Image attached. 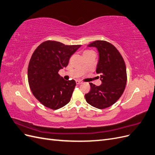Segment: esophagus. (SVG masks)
I'll use <instances>...</instances> for the list:
<instances>
[{
    "label": "esophagus",
    "instance_id": "obj_1",
    "mask_svg": "<svg viewBox=\"0 0 155 155\" xmlns=\"http://www.w3.org/2000/svg\"><path fill=\"white\" fill-rule=\"evenodd\" d=\"M76 83L77 85H79V84H81V83H82V82H81V81H78V80H76Z\"/></svg>",
    "mask_w": 155,
    "mask_h": 155
}]
</instances>
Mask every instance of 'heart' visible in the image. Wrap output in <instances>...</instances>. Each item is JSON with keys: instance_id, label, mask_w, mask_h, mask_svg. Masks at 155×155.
Returning a JSON list of instances; mask_svg holds the SVG:
<instances>
[{"instance_id": "1", "label": "heart", "mask_w": 155, "mask_h": 155, "mask_svg": "<svg viewBox=\"0 0 155 155\" xmlns=\"http://www.w3.org/2000/svg\"><path fill=\"white\" fill-rule=\"evenodd\" d=\"M89 51H91V50H85V51H84L83 53H86V52H89Z\"/></svg>"}]
</instances>
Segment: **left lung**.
<instances>
[{
  "label": "left lung",
  "mask_w": 155,
  "mask_h": 155,
  "mask_svg": "<svg viewBox=\"0 0 155 155\" xmlns=\"http://www.w3.org/2000/svg\"><path fill=\"white\" fill-rule=\"evenodd\" d=\"M88 46L96 47L99 51L96 72L100 74L102 84L89 83L91 91L85 97L88 104L104 109L114 104L123 94L127 83L125 63L119 51L109 42L97 40Z\"/></svg>",
  "instance_id": "8db88e82"
}]
</instances>
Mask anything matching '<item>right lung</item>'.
Masks as SVG:
<instances>
[{"instance_id": "right-lung-1", "label": "right lung", "mask_w": 155, "mask_h": 155, "mask_svg": "<svg viewBox=\"0 0 155 155\" xmlns=\"http://www.w3.org/2000/svg\"><path fill=\"white\" fill-rule=\"evenodd\" d=\"M80 46L48 40L34 51L28 68V79L32 94L44 106L57 110L70 101L76 81L64 80L58 72L67 66L70 56Z\"/></svg>"}]
</instances>
